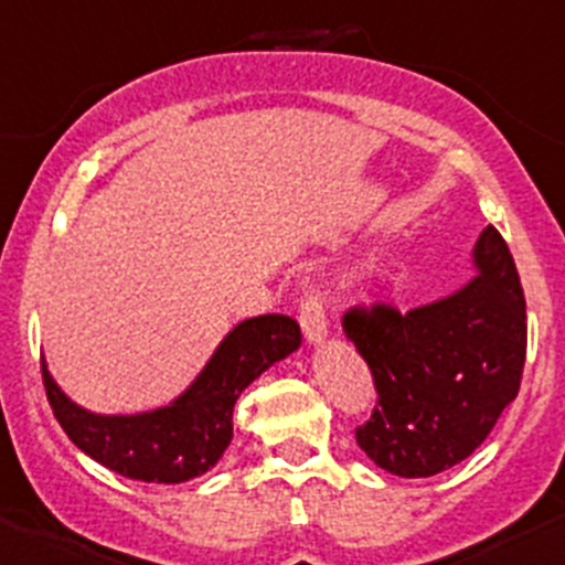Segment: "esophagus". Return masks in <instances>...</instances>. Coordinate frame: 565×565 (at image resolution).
Returning <instances> with one entry per match:
<instances>
[{
	"instance_id": "obj_1",
	"label": "esophagus",
	"mask_w": 565,
	"mask_h": 565,
	"mask_svg": "<svg viewBox=\"0 0 565 565\" xmlns=\"http://www.w3.org/2000/svg\"><path fill=\"white\" fill-rule=\"evenodd\" d=\"M300 328H303L309 344H322L328 335V317H324V300L319 292H309L300 303Z\"/></svg>"
}]
</instances>
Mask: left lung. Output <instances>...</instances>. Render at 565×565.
I'll use <instances>...</instances> for the list:
<instances>
[{
    "instance_id": "obj_1",
    "label": "left lung",
    "mask_w": 565,
    "mask_h": 565,
    "mask_svg": "<svg viewBox=\"0 0 565 565\" xmlns=\"http://www.w3.org/2000/svg\"><path fill=\"white\" fill-rule=\"evenodd\" d=\"M472 267L478 276L465 287L418 309L377 303L344 315L380 396L358 446L393 476L429 478L459 465L520 393L525 295L494 226L478 237Z\"/></svg>"
}]
</instances>
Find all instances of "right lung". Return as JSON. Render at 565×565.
I'll use <instances>...</instances> for the list:
<instances>
[{
    "label": "right lung",
    "instance_id": "right-lung-1",
    "mask_svg": "<svg viewBox=\"0 0 565 565\" xmlns=\"http://www.w3.org/2000/svg\"><path fill=\"white\" fill-rule=\"evenodd\" d=\"M300 339L292 317L243 319L174 402L147 413H89L54 383L43 361L45 396L73 446L89 459L134 481L182 483L218 465L232 443V413L241 393L273 363L292 355Z\"/></svg>",
    "mask_w": 565,
    "mask_h": 565
}]
</instances>
